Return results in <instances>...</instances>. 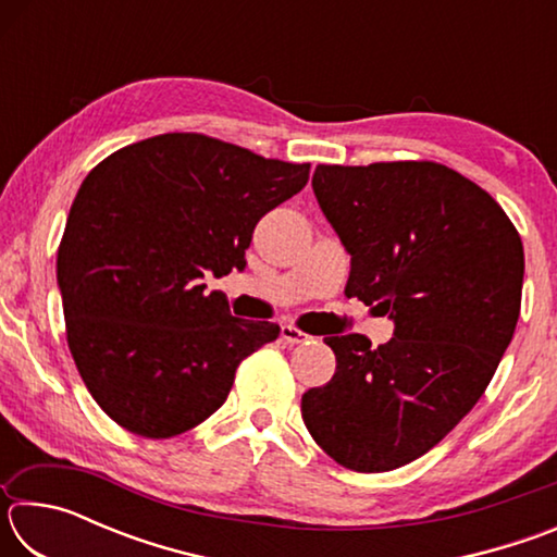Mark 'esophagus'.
I'll list each match as a JSON object with an SVG mask.
<instances>
[{
    "label": "esophagus",
    "instance_id": "esophagus-1",
    "mask_svg": "<svg viewBox=\"0 0 557 557\" xmlns=\"http://www.w3.org/2000/svg\"><path fill=\"white\" fill-rule=\"evenodd\" d=\"M280 336H282V342L285 344H289V346H295V344H305V342H309V334H305V332H299L297 326H289V324H285L280 329Z\"/></svg>",
    "mask_w": 557,
    "mask_h": 557
}]
</instances>
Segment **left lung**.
Instances as JSON below:
<instances>
[{"mask_svg":"<svg viewBox=\"0 0 557 557\" xmlns=\"http://www.w3.org/2000/svg\"><path fill=\"white\" fill-rule=\"evenodd\" d=\"M312 188L351 256L346 297L395 332L326 336L334 379L301 395L309 435L338 465H410L455 430L511 344L523 243L482 186L437 162L319 164Z\"/></svg>","mask_w":557,"mask_h":557,"instance_id":"left-lung-1","label":"left lung"}]
</instances>
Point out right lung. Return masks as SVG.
I'll return each mask as SVG.
<instances>
[{"label": "right lung", "mask_w": 557, "mask_h": 557, "mask_svg": "<svg viewBox=\"0 0 557 557\" xmlns=\"http://www.w3.org/2000/svg\"><path fill=\"white\" fill-rule=\"evenodd\" d=\"M307 182L309 164L199 132L143 139L90 169L55 272L75 369L110 420L169 440L221 408L243 358L280 326L231 317L201 277L243 270L258 221Z\"/></svg>", "instance_id": "1"}]
</instances>
